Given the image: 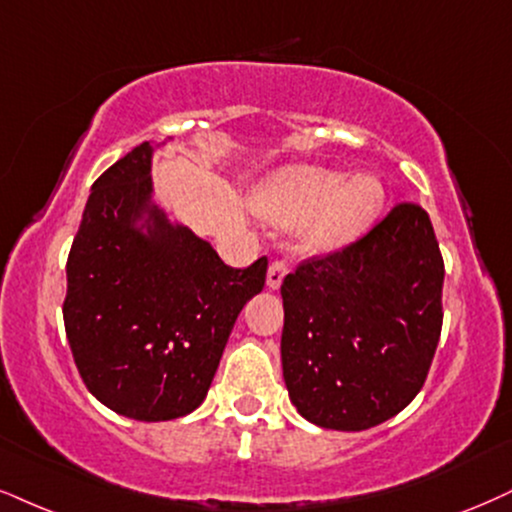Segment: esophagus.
<instances>
[{"label": "esophagus", "instance_id": "1", "mask_svg": "<svg viewBox=\"0 0 512 512\" xmlns=\"http://www.w3.org/2000/svg\"><path fill=\"white\" fill-rule=\"evenodd\" d=\"M285 275H287V266L282 261H273L270 263V268H268V277H266V285H268V289H277L282 285V280H285Z\"/></svg>", "mask_w": 512, "mask_h": 512}]
</instances>
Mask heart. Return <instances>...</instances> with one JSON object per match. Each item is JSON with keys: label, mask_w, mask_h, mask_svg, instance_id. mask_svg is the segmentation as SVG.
Segmentation results:
<instances>
[{"label": "heart", "mask_w": 512, "mask_h": 512, "mask_svg": "<svg viewBox=\"0 0 512 512\" xmlns=\"http://www.w3.org/2000/svg\"><path fill=\"white\" fill-rule=\"evenodd\" d=\"M384 185L370 173L346 178L320 166H294L275 173L251 197L258 216L299 225L301 242L313 254L344 249L380 216Z\"/></svg>", "instance_id": "obj_1"}]
</instances>
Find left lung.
Instances as JSON below:
<instances>
[{"mask_svg":"<svg viewBox=\"0 0 512 512\" xmlns=\"http://www.w3.org/2000/svg\"><path fill=\"white\" fill-rule=\"evenodd\" d=\"M444 261L425 208L399 204L368 235L282 282V375L313 425L361 432L425 384L441 334Z\"/></svg>","mask_w":512,"mask_h":512,"instance_id":"left-lung-1","label":"left lung"}]
</instances>
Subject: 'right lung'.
<instances>
[{"label":"right lung","instance_id":"1","mask_svg":"<svg viewBox=\"0 0 512 512\" xmlns=\"http://www.w3.org/2000/svg\"><path fill=\"white\" fill-rule=\"evenodd\" d=\"M142 142L99 175L66 263L63 325L97 401L142 422L206 399L239 311L266 285V258L237 270L154 201Z\"/></svg>","mask_w":512,"mask_h":512}]
</instances>
